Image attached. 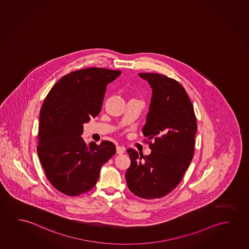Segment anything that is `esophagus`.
Returning a JSON list of instances; mask_svg holds the SVG:
<instances>
[{"instance_id":"esophagus-1","label":"esophagus","mask_w":249,"mask_h":249,"mask_svg":"<svg viewBox=\"0 0 249 249\" xmlns=\"http://www.w3.org/2000/svg\"><path fill=\"white\" fill-rule=\"evenodd\" d=\"M125 147L124 146H121V145H117L116 146V153L117 154H123L125 152Z\"/></svg>"}]
</instances>
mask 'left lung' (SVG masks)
Wrapping results in <instances>:
<instances>
[{
    "label": "left lung",
    "instance_id": "left-lung-1",
    "mask_svg": "<svg viewBox=\"0 0 249 249\" xmlns=\"http://www.w3.org/2000/svg\"><path fill=\"white\" fill-rule=\"evenodd\" d=\"M153 89L149 111L142 133L150 142L149 155L139 156L128 148L127 187L145 199L160 198L178 186L194 155L196 120L184 87L156 73H139Z\"/></svg>",
    "mask_w": 249,
    "mask_h": 249
}]
</instances>
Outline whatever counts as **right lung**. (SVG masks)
<instances>
[{"mask_svg": "<svg viewBox=\"0 0 249 249\" xmlns=\"http://www.w3.org/2000/svg\"><path fill=\"white\" fill-rule=\"evenodd\" d=\"M121 71L86 68L65 75L43 103L38 124V158L46 178L65 195L79 196L95 186L102 165L115 153L104 141L85 144L84 124L99 114L107 84Z\"/></svg>", "mask_w": 249, "mask_h": 249, "instance_id": "right-lung-1", "label": "right lung"}]
</instances>
